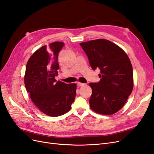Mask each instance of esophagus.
Masks as SVG:
<instances>
[{"label":"esophagus","mask_w":154,"mask_h":154,"mask_svg":"<svg viewBox=\"0 0 154 154\" xmlns=\"http://www.w3.org/2000/svg\"><path fill=\"white\" fill-rule=\"evenodd\" d=\"M77 84H78L79 86H80V87H83V86H84V85H86L85 83H80V82H78Z\"/></svg>","instance_id":"34e87169"}]
</instances>
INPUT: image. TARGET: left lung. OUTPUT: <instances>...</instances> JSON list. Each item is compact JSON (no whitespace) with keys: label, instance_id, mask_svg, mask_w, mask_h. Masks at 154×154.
<instances>
[{"label":"left lung","instance_id":"8db88e82","mask_svg":"<svg viewBox=\"0 0 154 154\" xmlns=\"http://www.w3.org/2000/svg\"><path fill=\"white\" fill-rule=\"evenodd\" d=\"M80 45L93 70L100 69V81L90 83L91 109L100 114L117 112L127 101L134 86L133 70L127 54L119 46L105 39Z\"/></svg>","mask_w":154,"mask_h":154}]
</instances>
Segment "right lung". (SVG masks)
I'll list each match as a JSON object with an SVG mask.
<instances>
[{"mask_svg":"<svg viewBox=\"0 0 154 154\" xmlns=\"http://www.w3.org/2000/svg\"><path fill=\"white\" fill-rule=\"evenodd\" d=\"M64 46L54 42L34 53L26 65L24 83L27 92L35 105L46 115L57 117L71 109L76 94L75 83L57 82L58 57Z\"/></svg>","mask_w":154,"mask_h":154,"instance_id":"1","label":"right lung"}]
</instances>
